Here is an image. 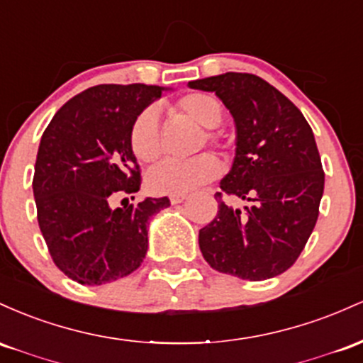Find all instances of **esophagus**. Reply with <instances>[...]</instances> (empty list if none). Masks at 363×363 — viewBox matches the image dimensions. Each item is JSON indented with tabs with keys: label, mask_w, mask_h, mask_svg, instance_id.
I'll list each match as a JSON object with an SVG mask.
<instances>
[{
	"label": "esophagus",
	"mask_w": 363,
	"mask_h": 363,
	"mask_svg": "<svg viewBox=\"0 0 363 363\" xmlns=\"http://www.w3.org/2000/svg\"><path fill=\"white\" fill-rule=\"evenodd\" d=\"M185 199H186L185 194H182V195H171L169 202H171V203H180V202L185 201Z\"/></svg>",
	"instance_id": "esophagus-1"
}]
</instances>
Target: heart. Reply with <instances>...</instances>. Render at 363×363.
Returning <instances> with one entry per match:
<instances>
[{
	"instance_id": "1",
	"label": "heart",
	"mask_w": 363,
	"mask_h": 363,
	"mask_svg": "<svg viewBox=\"0 0 363 363\" xmlns=\"http://www.w3.org/2000/svg\"><path fill=\"white\" fill-rule=\"evenodd\" d=\"M174 108L203 128H216L223 120V106L213 94H185L177 101ZM206 137L209 142H216L213 133H207ZM130 147L142 162H152L160 157V118L154 108L144 109L133 120L130 128ZM219 171L221 166L213 154H199L189 160H164L147 173V186L154 194L182 195L213 180Z\"/></svg>"
}]
</instances>
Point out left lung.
Masks as SVG:
<instances>
[{
  "label": "left lung",
  "mask_w": 363,
  "mask_h": 363,
  "mask_svg": "<svg viewBox=\"0 0 363 363\" xmlns=\"http://www.w3.org/2000/svg\"><path fill=\"white\" fill-rule=\"evenodd\" d=\"M214 92L236 128L235 160L219 186L250 202L218 214L199 231L211 267L240 279L274 278L293 266L319 216L324 171L311 125L278 89L252 73L226 72L189 82Z\"/></svg>",
  "instance_id": "obj_1"
}]
</instances>
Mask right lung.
Instances as JSON below:
<instances>
[{"mask_svg": "<svg viewBox=\"0 0 363 363\" xmlns=\"http://www.w3.org/2000/svg\"><path fill=\"white\" fill-rule=\"evenodd\" d=\"M169 87L104 84L72 97L40 138L34 171L38 221L56 266L80 284L132 274L147 254L149 219L168 197L113 209L116 194H135L140 171L130 147L138 113Z\"/></svg>", "mask_w": 363, "mask_h": 363, "instance_id": "right-lung-1", "label": "right lung"}]
</instances>
